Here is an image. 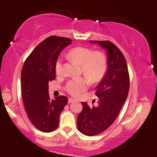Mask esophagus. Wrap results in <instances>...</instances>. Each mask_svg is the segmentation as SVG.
I'll return each instance as SVG.
<instances>
[{"instance_id":"obj_1","label":"esophagus","mask_w":157,"mask_h":157,"mask_svg":"<svg viewBox=\"0 0 157 157\" xmlns=\"http://www.w3.org/2000/svg\"><path fill=\"white\" fill-rule=\"evenodd\" d=\"M75 101V99H72V98H69L68 99V103H72V102H74Z\"/></svg>"}]
</instances>
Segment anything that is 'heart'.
I'll list each match as a JSON object with an SVG mask.
<instances>
[{
    "instance_id": "1",
    "label": "heart",
    "mask_w": 157,
    "mask_h": 157,
    "mask_svg": "<svg viewBox=\"0 0 157 157\" xmlns=\"http://www.w3.org/2000/svg\"><path fill=\"white\" fill-rule=\"evenodd\" d=\"M69 55L72 59L81 65V72L93 82L100 80L106 69V60L104 54L100 51H92L85 47H75L70 51ZM55 71L60 75L63 73V58L59 56L55 63ZM89 81L86 78H73L65 85L67 92L75 97L80 94L88 87Z\"/></svg>"
}]
</instances>
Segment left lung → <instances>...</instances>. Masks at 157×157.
<instances>
[{
  "mask_svg": "<svg viewBox=\"0 0 157 157\" xmlns=\"http://www.w3.org/2000/svg\"><path fill=\"white\" fill-rule=\"evenodd\" d=\"M90 42L106 49L108 56L107 71L96 88L99 105L90 107L86 102H82V111L78 117L79 132L94 136L109 128L118 116L129 92L130 77L125 58L115 44L109 41Z\"/></svg>",
  "mask_w": 157,
  "mask_h": 157,
  "instance_id": "obj_1",
  "label": "left lung"
}]
</instances>
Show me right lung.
<instances>
[{"label":"right lung","instance_id":"add662e5","mask_svg":"<svg viewBox=\"0 0 157 157\" xmlns=\"http://www.w3.org/2000/svg\"><path fill=\"white\" fill-rule=\"evenodd\" d=\"M71 41L65 37L49 36L32 51L23 65L21 82L25 109L31 123L42 132L58 128L60 114L68 101L65 96L51 99L48 82L56 79L58 56Z\"/></svg>","mask_w":157,"mask_h":157}]
</instances>
